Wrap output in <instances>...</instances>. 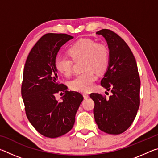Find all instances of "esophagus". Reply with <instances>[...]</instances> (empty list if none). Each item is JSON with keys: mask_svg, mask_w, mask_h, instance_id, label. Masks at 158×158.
I'll list each match as a JSON object with an SVG mask.
<instances>
[{"mask_svg": "<svg viewBox=\"0 0 158 158\" xmlns=\"http://www.w3.org/2000/svg\"><path fill=\"white\" fill-rule=\"evenodd\" d=\"M83 96H84V99H88L89 98V95L87 94V93H84V94H83Z\"/></svg>", "mask_w": 158, "mask_h": 158, "instance_id": "1", "label": "esophagus"}]
</instances>
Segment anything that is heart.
<instances>
[{
  "label": "heart",
  "instance_id": "heart-1",
  "mask_svg": "<svg viewBox=\"0 0 158 158\" xmlns=\"http://www.w3.org/2000/svg\"><path fill=\"white\" fill-rule=\"evenodd\" d=\"M68 53L74 60L84 58L83 69L69 83L70 89L75 91L86 93L91 90L98 74H102L106 70L109 63V53L106 45L89 38H82L72 44ZM73 60L65 56H57L55 60V68L60 74L69 76L73 72Z\"/></svg>",
  "mask_w": 158,
  "mask_h": 158
}]
</instances>
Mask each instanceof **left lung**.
I'll use <instances>...</instances> for the list:
<instances>
[{
    "mask_svg": "<svg viewBox=\"0 0 158 158\" xmlns=\"http://www.w3.org/2000/svg\"><path fill=\"white\" fill-rule=\"evenodd\" d=\"M102 36L109 50V63L101 85L111 90L106 99L91 93L95 121L100 130L111 135L124 132L132 125L139 107L140 79L136 60L121 37L108 29L96 33Z\"/></svg>",
    "mask_w": 158,
    "mask_h": 158,
    "instance_id": "obj_1",
    "label": "left lung"
}]
</instances>
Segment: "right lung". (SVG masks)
<instances>
[{
  "label": "right lung",
  "mask_w": 158,
  "mask_h": 158,
  "mask_svg": "<svg viewBox=\"0 0 158 158\" xmlns=\"http://www.w3.org/2000/svg\"><path fill=\"white\" fill-rule=\"evenodd\" d=\"M73 38L63 33H47L32 48L26 59L21 85V96L31 125L44 137L56 138L68 132L84 100L81 93L68 91L60 84L55 60L60 47ZM63 91L59 102L55 94Z\"/></svg>",
  "instance_id": "right-lung-1"
}]
</instances>
